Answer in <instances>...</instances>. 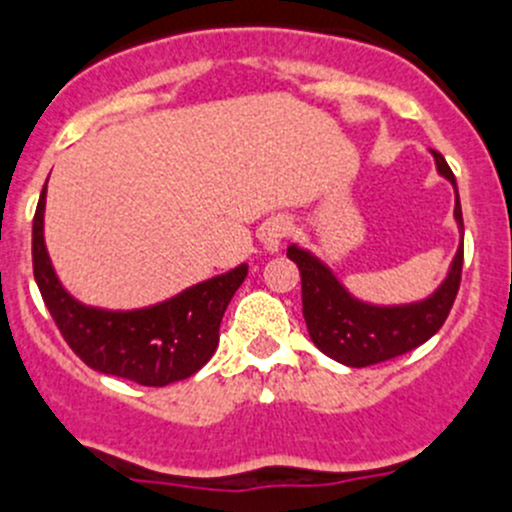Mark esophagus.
I'll return each instance as SVG.
<instances>
[{
    "label": "esophagus",
    "mask_w": 512,
    "mask_h": 512,
    "mask_svg": "<svg viewBox=\"0 0 512 512\" xmlns=\"http://www.w3.org/2000/svg\"><path fill=\"white\" fill-rule=\"evenodd\" d=\"M292 232V225H289V220L285 218H275L270 220L265 227H262V245H265L267 252H277L282 247V242H285V237Z\"/></svg>",
    "instance_id": "34e87169"
}]
</instances>
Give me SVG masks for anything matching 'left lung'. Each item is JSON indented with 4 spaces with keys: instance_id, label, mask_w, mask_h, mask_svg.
Returning a JSON list of instances; mask_svg holds the SVG:
<instances>
[{
    "instance_id": "obj_1",
    "label": "left lung",
    "mask_w": 512,
    "mask_h": 512,
    "mask_svg": "<svg viewBox=\"0 0 512 512\" xmlns=\"http://www.w3.org/2000/svg\"><path fill=\"white\" fill-rule=\"evenodd\" d=\"M431 153L438 173L456 190L453 218H456L458 230L463 232L456 175L451 173L441 153ZM287 257L299 267L302 314L314 347L327 354L329 359L344 366H354V369L394 359V356L411 352L428 342L443 327L453 302H456L458 287H461L463 245L456 250L446 280L438 285L436 292L418 302L389 304V307L356 299L317 255L302 250L299 245H289Z\"/></svg>"
}]
</instances>
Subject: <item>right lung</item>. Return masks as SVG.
<instances>
[{
	"instance_id": "1",
	"label": "right lung",
	"mask_w": 512,
	"mask_h": 512,
	"mask_svg": "<svg viewBox=\"0 0 512 512\" xmlns=\"http://www.w3.org/2000/svg\"><path fill=\"white\" fill-rule=\"evenodd\" d=\"M44 208L46 185L32 225L34 280L61 337L86 366L141 386H165L188 379L208 364L218 349L227 304L247 277L245 262L153 307L128 312L89 307L66 292L51 267Z\"/></svg>"
}]
</instances>
